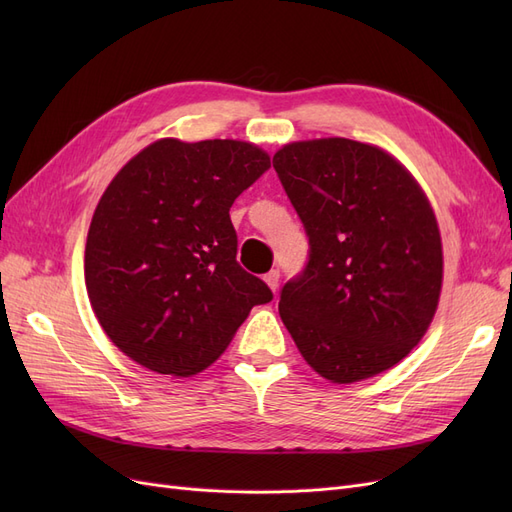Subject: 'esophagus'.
<instances>
[{"label": "esophagus", "instance_id": "34e87169", "mask_svg": "<svg viewBox=\"0 0 512 512\" xmlns=\"http://www.w3.org/2000/svg\"><path fill=\"white\" fill-rule=\"evenodd\" d=\"M265 282H267V286L275 292V290H277V286H280V271H277V269H271V271L265 275Z\"/></svg>", "mask_w": 512, "mask_h": 512}]
</instances>
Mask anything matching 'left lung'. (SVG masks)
Segmentation results:
<instances>
[{
  "instance_id": "obj_1",
  "label": "left lung",
  "mask_w": 512,
  "mask_h": 512,
  "mask_svg": "<svg viewBox=\"0 0 512 512\" xmlns=\"http://www.w3.org/2000/svg\"><path fill=\"white\" fill-rule=\"evenodd\" d=\"M309 237L280 316L307 365L350 384L397 365L421 342L442 290V241L425 192L391 153L318 138L273 156Z\"/></svg>"
}]
</instances>
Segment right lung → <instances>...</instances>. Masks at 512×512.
Instances as JSON below:
<instances>
[{"mask_svg": "<svg viewBox=\"0 0 512 512\" xmlns=\"http://www.w3.org/2000/svg\"><path fill=\"white\" fill-rule=\"evenodd\" d=\"M252 143L162 138L108 183L85 245V284L108 339L138 365L188 378L273 292L237 262L235 198L269 170Z\"/></svg>", "mask_w": 512, "mask_h": 512, "instance_id": "1", "label": "right lung"}]
</instances>
